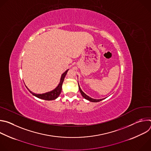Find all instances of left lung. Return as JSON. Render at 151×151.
<instances>
[{
    "mask_svg": "<svg viewBox=\"0 0 151 151\" xmlns=\"http://www.w3.org/2000/svg\"><path fill=\"white\" fill-rule=\"evenodd\" d=\"M78 87H79V89L80 93H81V95L82 96V97H83L84 99L89 100L90 101H92V102H99V101H101L102 100L104 99H92V98H91L90 97H89L88 96H87V94H85L82 91V90L81 89V88H80V87H79V83H78Z\"/></svg>",
    "mask_w": 151,
    "mask_h": 151,
    "instance_id": "left-lung-1",
    "label": "left lung"
}]
</instances>
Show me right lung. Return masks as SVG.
<instances>
[{
  "label": "right lung",
  "mask_w": 151,
  "mask_h": 151,
  "mask_svg": "<svg viewBox=\"0 0 151 151\" xmlns=\"http://www.w3.org/2000/svg\"><path fill=\"white\" fill-rule=\"evenodd\" d=\"M69 69H68L67 70H66L65 72H64L60 78V83H58L57 87L54 89L53 90L44 93V94H35L32 93L31 91L29 90V89L26 87V88H27V90L35 97L40 99H43V100H55L56 99L59 95L60 94L61 92V90H62V84L63 82L64 81V78H65L68 72Z\"/></svg>",
  "instance_id": "obj_1"
}]
</instances>
